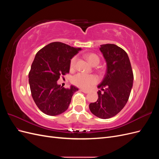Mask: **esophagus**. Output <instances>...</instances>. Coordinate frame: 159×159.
<instances>
[{"instance_id":"34e87169","label":"esophagus","mask_w":159,"mask_h":159,"mask_svg":"<svg viewBox=\"0 0 159 159\" xmlns=\"http://www.w3.org/2000/svg\"><path fill=\"white\" fill-rule=\"evenodd\" d=\"M80 91H82V92H84V93H89V91H88V90H86V89H80Z\"/></svg>"}]
</instances>
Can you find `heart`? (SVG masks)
Masks as SVG:
<instances>
[{
  "mask_svg": "<svg viewBox=\"0 0 159 159\" xmlns=\"http://www.w3.org/2000/svg\"><path fill=\"white\" fill-rule=\"evenodd\" d=\"M86 58L92 66L98 65L100 61V57L94 53H89L85 56ZM77 57H73L70 61V69L73 70L75 68ZM98 78L95 75H86L84 74L79 73L74 75L71 78V82L75 86L79 88L88 89L91 85L98 83Z\"/></svg>",
  "mask_w": 159,
  "mask_h": 159,
  "instance_id": "1",
  "label": "heart"
}]
</instances>
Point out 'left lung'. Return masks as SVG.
<instances>
[{"mask_svg":"<svg viewBox=\"0 0 159 159\" xmlns=\"http://www.w3.org/2000/svg\"><path fill=\"white\" fill-rule=\"evenodd\" d=\"M107 62V71L98 85L97 102L89 105L91 112L101 119H109L119 113L128 102L133 87V73L128 55L115 44L101 45Z\"/></svg>","mask_w":159,"mask_h":159,"instance_id":"8db88e82","label":"left lung"}]
</instances>
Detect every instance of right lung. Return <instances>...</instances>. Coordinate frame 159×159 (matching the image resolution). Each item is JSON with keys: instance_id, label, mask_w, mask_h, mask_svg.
<instances>
[{"instance_id": "1", "label": "right lung", "mask_w": 159, "mask_h": 159, "mask_svg": "<svg viewBox=\"0 0 159 159\" xmlns=\"http://www.w3.org/2000/svg\"><path fill=\"white\" fill-rule=\"evenodd\" d=\"M81 50L60 42H52L37 52L28 74L32 97L44 113L55 116L68 109L78 89H66L57 84L70 72L71 59Z\"/></svg>"}]
</instances>
